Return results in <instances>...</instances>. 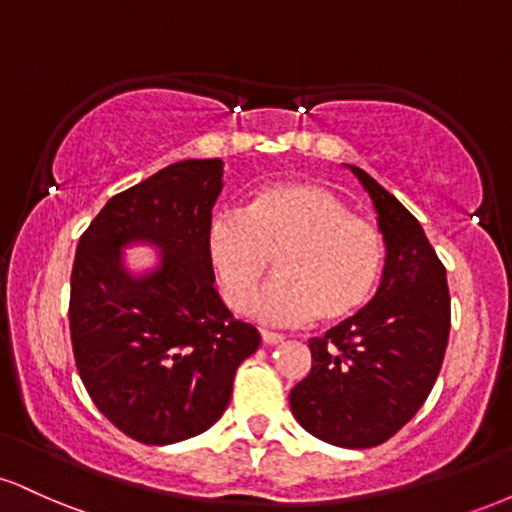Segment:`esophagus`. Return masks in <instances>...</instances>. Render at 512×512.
Wrapping results in <instances>:
<instances>
[{"instance_id":"obj_1","label":"esophagus","mask_w":512,"mask_h":512,"mask_svg":"<svg viewBox=\"0 0 512 512\" xmlns=\"http://www.w3.org/2000/svg\"><path fill=\"white\" fill-rule=\"evenodd\" d=\"M262 342L267 344V346H276V344L284 342V334H279V332H269V330H262Z\"/></svg>"}]
</instances>
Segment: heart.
<instances>
[{
  "label": "heart",
  "mask_w": 512,
  "mask_h": 512,
  "mask_svg": "<svg viewBox=\"0 0 512 512\" xmlns=\"http://www.w3.org/2000/svg\"><path fill=\"white\" fill-rule=\"evenodd\" d=\"M204 250L223 301L245 310L276 257L279 279L264 286L250 313L269 325L351 317L373 298L385 267L375 223L315 182H274L252 192L243 211H216Z\"/></svg>",
  "instance_id": "1"
}]
</instances>
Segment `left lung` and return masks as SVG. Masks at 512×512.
Returning <instances> with one entry per match:
<instances>
[{
	"label": "left lung",
	"mask_w": 512,
	"mask_h": 512,
	"mask_svg": "<svg viewBox=\"0 0 512 512\" xmlns=\"http://www.w3.org/2000/svg\"><path fill=\"white\" fill-rule=\"evenodd\" d=\"M370 195L385 267L366 308L310 339L313 368L289 402L305 431L339 448H373L433 390L450 334L448 276L421 223L366 170L346 166Z\"/></svg>",
	"instance_id": "8db88e82"
}]
</instances>
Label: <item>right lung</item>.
<instances>
[{"label":"right lung","instance_id":"right-lung-1","mask_svg":"<svg viewBox=\"0 0 512 512\" xmlns=\"http://www.w3.org/2000/svg\"><path fill=\"white\" fill-rule=\"evenodd\" d=\"M221 190V158L178 161L108 199L76 245V368L105 419L139 443H180L214 426L238 366L260 346V332L223 305L204 250ZM129 244L156 247L157 267L129 273Z\"/></svg>","mask_w":512,"mask_h":512}]
</instances>
